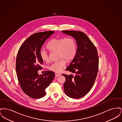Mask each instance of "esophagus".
<instances>
[{"instance_id": "esophagus-1", "label": "esophagus", "mask_w": 122, "mask_h": 122, "mask_svg": "<svg viewBox=\"0 0 122 122\" xmlns=\"http://www.w3.org/2000/svg\"><path fill=\"white\" fill-rule=\"evenodd\" d=\"M55 76L56 77H58V76H61V74H59V73H55Z\"/></svg>"}]
</instances>
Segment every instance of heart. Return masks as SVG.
I'll use <instances>...</instances> for the list:
<instances>
[{
	"label": "heart",
	"mask_w": 122,
	"mask_h": 122,
	"mask_svg": "<svg viewBox=\"0 0 122 122\" xmlns=\"http://www.w3.org/2000/svg\"><path fill=\"white\" fill-rule=\"evenodd\" d=\"M46 48L50 51H57L59 60L51 64L48 69L56 73L60 72L64 67L66 60L70 61L76 56L77 51V44L76 40L72 37L55 38L48 42ZM40 55L42 61L45 62L49 61V56L48 52L41 49Z\"/></svg>",
	"instance_id": "b5f03b06"
}]
</instances>
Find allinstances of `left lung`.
I'll return each instance as SVG.
<instances>
[{
    "label": "left lung",
    "instance_id": "left-lung-1",
    "mask_svg": "<svg viewBox=\"0 0 122 122\" xmlns=\"http://www.w3.org/2000/svg\"><path fill=\"white\" fill-rule=\"evenodd\" d=\"M76 40V56L66 70L74 74H63L66 79L64 92L73 98H81L86 96L93 86L98 69L99 58L97 49L87 35L81 31L63 30Z\"/></svg>",
    "mask_w": 122,
    "mask_h": 122
}]
</instances>
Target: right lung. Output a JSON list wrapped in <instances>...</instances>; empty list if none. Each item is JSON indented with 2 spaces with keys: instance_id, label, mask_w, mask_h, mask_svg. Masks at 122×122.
I'll list each match as a JSON object with an SVG mask.
<instances>
[{
  "instance_id": "obj_1",
  "label": "right lung",
  "mask_w": 122,
  "mask_h": 122,
  "mask_svg": "<svg viewBox=\"0 0 122 122\" xmlns=\"http://www.w3.org/2000/svg\"><path fill=\"white\" fill-rule=\"evenodd\" d=\"M54 33L47 31L35 33L26 39L20 47L16 61V71L20 85L24 92L32 98H40L52 82L55 74L52 71L38 75L43 64L40 55L41 47Z\"/></svg>"
}]
</instances>
